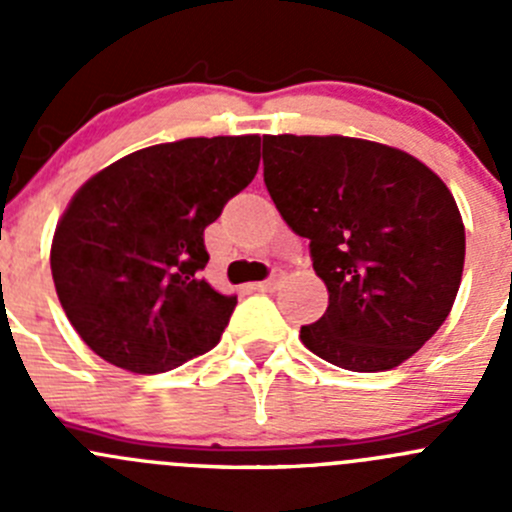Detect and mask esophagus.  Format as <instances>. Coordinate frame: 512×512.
I'll use <instances>...</instances> for the list:
<instances>
[{"label":"esophagus","mask_w":512,"mask_h":512,"mask_svg":"<svg viewBox=\"0 0 512 512\" xmlns=\"http://www.w3.org/2000/svg\"><path fill=\"white\" fill-rule=\"evenodd\" d=\"M282 280H285V272H282V270H275V272H272L270 280L257 282L255 289H257V292H272V289L280 287V282H282Z\"/></svg>","instance_id":"esophagus-1"}]
</instances>
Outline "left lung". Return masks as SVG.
<instances>
[{
    "instance_id": "obj_1",
    "label": "left lung",
    "mask_w": 512,
    "mask_h": 512,
    "mask_svg": "<svg viewBox=\"0 0 512 512\" xmlns=\"http://www.w3.org/2000/svg\"><path fill=\"white\" fill-rule=\"evenodd\" d=\"M262 153L270 198L329 292L304 347L349 371L404 364L461 287L466 227L451 190L411 153L364 138L282 133Z\"/></svg>"
}]
</instances>
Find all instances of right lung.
I'll return each instance as SVG.
<instances>
[{
	"instance_id": "1",
	"label": "right lung",
	"mask_w": 512,
	"mask_h": 512,
	"mask_svg": "<svg viewBox=\"0 0 512 512\" xmlns=\"http://www.w3.org/2000/svg\"><path fill=\"white\" fill-rule=\"evenodd\" d=\"M260 168V136L183 138L91 175L51 240L56 294L86 347L133 374L210 352L235 294L213 289L203 232Z\"/></svg>"
}]
</instances>
